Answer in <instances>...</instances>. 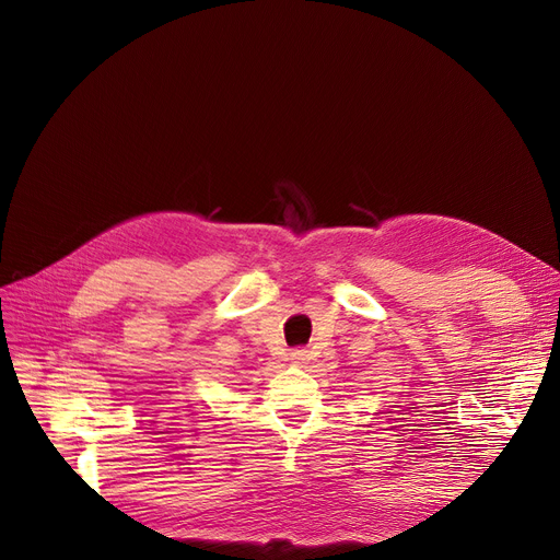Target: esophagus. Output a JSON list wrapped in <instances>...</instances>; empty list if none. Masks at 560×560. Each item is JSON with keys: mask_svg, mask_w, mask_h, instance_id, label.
<instances>
[{"mask_svg": "<svg viewBox=\"0 0 560 560\" xmlns=\"http://www.w3.org/2000/svg\"><path fill=\"white\" fill-rule=\"evenodd\" d=\"M290 361L295 363V365H304V363L308 361L306 349H295V351H292V354H290Z\"/></svg>", "mask_w": 560, "mask_h": 560, "instance_id": "1", "label": "esophagus"}]
</instances>
